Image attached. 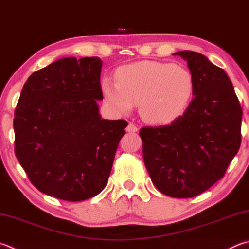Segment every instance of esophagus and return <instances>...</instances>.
<instances>
[{"label": "esophagus", "mask_w": 249, "mask_h": 249, "mask_svg": "<svg viewBox=\"0 0 249 249\" xmlns=\"http://www.w3.org/2000/svg\"><path fill=\"white\" fill-rule=\"evenodd\" d=\"M126 130H127L128 133H136L137 130H138V128H137V126L135 125L134 123H129L127 127H126Z\"/></svg>", "instance_id": "obj_1"}]
</instances>
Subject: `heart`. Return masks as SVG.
Returning a JSON list of instances; mask_svg holds the SVG:
<instances>
[{"mask_svg":"<svg viewBox=\"0 0 249 249\" xmlns=\"http://www.w3.org/2000/svg\"><path fill=\"white\" fill-rule=\"evenodd\" d=\"M101 89L107 103L116 113L128 114L139 105L140 115L148 123L169 124L186 111L195 80L183 66L142 61L120 67L116 81L103 78Z\"/></svg>","mask_w":249,"mask_h":249,"instance_id":"heart-1","label":"heart"}]
</instances>
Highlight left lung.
<instances>
[{"label":"left lung","instance_id":"left-lung-1","mask_svg":"<svg viewBox=\"0 0 249 249\" xmlns=\"http://www.w3.org/2000/svg\"><path fill=\"white\" fill-rule=\"evenodd\" d=\"M195 80L194 98L169 125L142 127L144 165L155 186L191 198L224 176L241 146L242 107L227 73L200 53L179 51Z\"/></svg>","mask_w":249,"mask_h":249}]
</instances>
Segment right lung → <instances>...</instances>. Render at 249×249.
<instances>
[{
  "label": "right lung",
  "mask_w": 249,
  "mask_h": 249,
  "mask_svg": "<svg viewBox=\"0 0 249 249\" xmlns=\"http://www.w3.org/2000/svg\"><path fill=\"white\" fill-rule=\"evenodd\" d=\"M102 61L60 58L22 87L15 117V155L36 188L67 201L106 187L127 122L103 120L97 101Z\"/></svg>",
  "instance_id": "obj_1"
}]
</instances>
